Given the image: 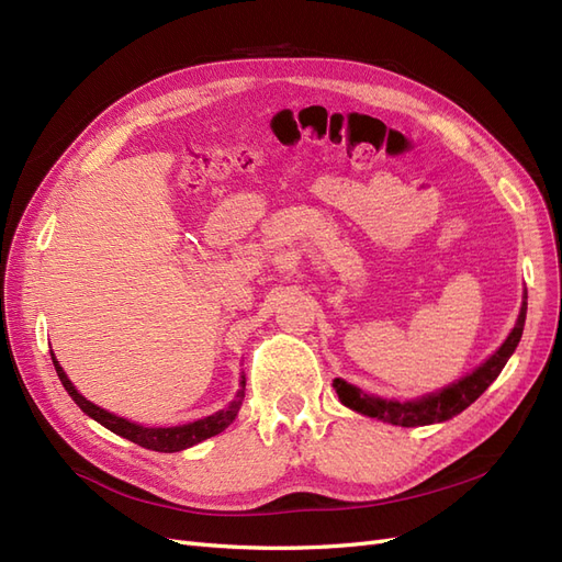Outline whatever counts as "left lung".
Here are the masks:
<instances>
[{
    "instance_id": "obj_1",
    "label": "left lung",
    "mask_w": 562,
    "mask_h": 562,
    "mask_svg": "<svg viewBox=\"0 0 562 562\" xmlns=\"http://www.w3.org/2000/svg\"><path fill=\"white\" fill-rule=\"evenodd\" d=\"M525 312H527V304H522L516 328L512 330V335L506 337V342L495 353H492L481 368H475L471 375L446 386L443 391H438V394L424 396L419 401L398 403V401L370 396V394H366V391L356 389L339 378L333 382V386L337 391L339 401H342L347 407H351V411L368 415V417H378L389 424H396V427H424V424L446 422L462 411H467V407L475 398H479L492 382L497 380L502 368L506 366L508 359H512V353L516 351V347L520 342L522 326H525Z\"/></svg>"
}]
</instances>
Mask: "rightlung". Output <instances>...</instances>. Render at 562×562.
<instances>
[{
	"instance_id": "1",
	"label": "right lung",
	"mask_w": 562,
	"mask_h": 562,
	"mask_svg": "<svg viewBox=\"0 0 562 562\" xmlns=\"http://www.w3.org/2000/svg\"><path fill=\"white\" fill-rule=\"evenodd\" d=\"M50 359H54L56 372H58V378H60L65 391L72 396V401L81 407L83 413H87L89 417H93L95 422L103 424L105 429L114 431L116 436L128 438L131 443H138L140 448L157 450V452H178V450H184V448H192V446L201 443V440H206L211 436H217L220 431H225L229 424L236 419V415H239V407H241V401H244L246 380H241L239 394H236V398L225 407V411H220V413H215L211 417L190 422V424H182V427L149 429V427H140V424H133V422H128L124 417H116V415L103 411V407H98L91 401L83 398L79 391L72 386V382L67 380V375L63 372V368L56 361L54 353H50Z\"/></svg>"
}]
</instances>
